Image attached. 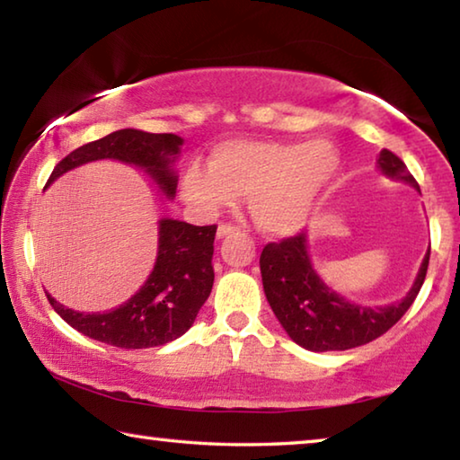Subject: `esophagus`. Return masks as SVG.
Returning <instances> with one entry per match:
<instances>
[{
    "instance_id": "esophagus-1",
    "label": "esophagus",
    "mask_w": 460,
    "mask_h": 460,
    "mask_svg": "<svg viewBox=\"0 0 460 460\" xmlns=\"http://www.w3.org/2000/svg\"><path fill=\"white\" fill-rule=\"evenodd\" d=\"M235 231H239L237 225L221 223V225H219V229H217V237L223 239V237H227V235H231V233H235Z\"/></svg>"
}]
</instances>
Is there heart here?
Returning a JSON list of instances; mask_svg holds the SVG:
<instances>
[{
  "label": "heart",
  "mask_w": 460,
  "mask_h": 460,
  "mask_svg": "<svg viewBox=\"0 0 460 460\" xmlns=\"http://www.w3.org/2000/svg\"><path fill=\"white\" fill-rule=\"evenodd\" d=\"M339 164L337 150L324 142L231 139L215 147L211 166L190 164L184 170L181 192L202 217L231 207L243 194L263 233L292 235L308 223Z\"/></svg>",
  "instance_id": "1"
}]
</instances>
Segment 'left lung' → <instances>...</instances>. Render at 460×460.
Here are the masks:
<instances>
[{
    "label": "left lung",
    "mask_w": 460,
    "mask_h": 460,
    "mask_svg": "<svg viewBox=\"0 0 460 460\" xmlns=\"http://www.w3.org/2000/svg\"><path fill=\"white\" fill-rule=\"evenodd\" d=\"M377 164L385 176L408 182L420 190L416 178L394 152L381 150ZM428 261L430 249L406 298L376 308L351 305L316 276L308 258L305 231L263 247L260 270L263 292L284 331L300 347L323 353L367 345L392 329L414 305L424 284Z\"/></svg>",
    "instance_id": "1"
}]
</instances>
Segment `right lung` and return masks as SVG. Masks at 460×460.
<instances>
[{
    "label": "right lung",
    "mask_w": 460,
    "mask_h": 460,
    "mask_svg": "<svg viewBox=\"0 0 460 460\" xmlns=\"http://www.w3.org/2000/svg\"><path fill=\"white\" fill-rule=\"evenodd\" d=\"M181 146L182 137L174 134H147L139 129L113 131L62 158L54 166L46 186L76 166L111 158L144 168L166 197H174L176 174L170 164L176 160ZM215 233L217 225L197 227L184 221L162 219L158 258L150 278L128 302L109 313H76L62 306L50 294H46V298L62 321L84 337L119 349L166 345L190 329L213 290Z\"/></svg>",
    "instance_id": "right-lung-1"
}]
</instances>
